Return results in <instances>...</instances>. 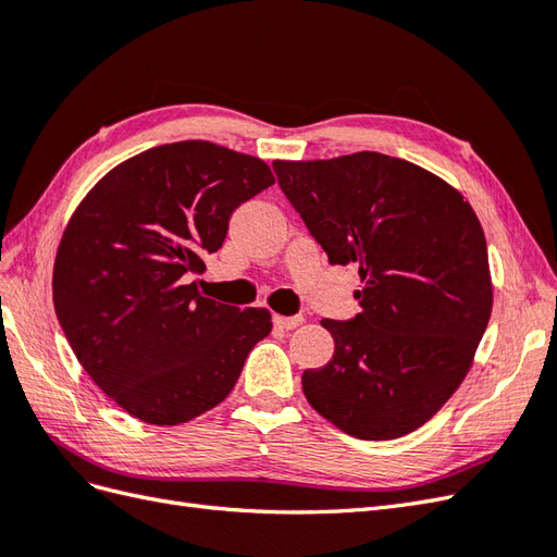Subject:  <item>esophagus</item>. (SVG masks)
Segmentation results:
<instances>
[{"label":"esophagus","mask_w":557,"mask_h":557,"mask_svg":"<svg viewBox=\"0 0 557 557\" xmlns=\"http://www.w3.org/2000/svg\"><path fill=\"white\" fill-rule=\"evenodd\" d=\"M305 323V318L301 315H274V325L281 330H295Z\"/></svg>","instance_id":"obj_1"}]
</instances>
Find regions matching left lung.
<instances>
[{"mask_svg":"<svg viewBox=\"0 0 557 557\" xmlns=\"http://www.w3.org/2000/svg\"><path fill=\"white\" fill-rule=\"evenodd\" d=\"M274 172L330 264L364 281L356 318L320 320L334 356L301 374L309 404L367 442L418 430L458 391L491 320L476 213L442 178L372 150Z\"/></svg>","mask_w":557,"mask_h":557,"instance_id":"8db88e82","label":"left lung"}]
</instances>
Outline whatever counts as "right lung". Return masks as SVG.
<instances>
[{"instance_id":"1","label":"right lung","mask_w":557,"mask_h":557,"mask_svg":"<svg viewBox=\"0 0 557 557\" xmlns=\"http://www.w3.org/2000/svg\"><path fill=\"white\" fill-rule=\"evenodd\" d=\"M269 185L260 158L164 144L117 164L66 225L53 269L60 327L90 379L144 423L213 409L272 332L267 309L207 299L190 278L223 246L232 213Z\"/></svg>"}]
</instances>
